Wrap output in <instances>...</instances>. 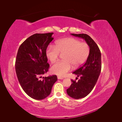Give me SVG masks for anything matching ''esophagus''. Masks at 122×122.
Returning a JSON list of instances; mask_svg holds the SVG:
<instances>
[{"label":"esophagus","instance_id":"1","mask_svg":"<svg viewBox=\"0 0 122 122\" xmlns=\"http://www.w3.org/2000/svg\"><path fill=\"white\" fill-rule=\"evenodd\" d=\"M57 77H58V79H60V80H63V77H61V76H58Z\"/></svg>","mask_w":122,"mask_h":122}]
</instances>
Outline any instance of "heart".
<instances>
[{
  "mask_svg": "<svg viewBox=\"0 0 122 122\" xmlns=\"http://www.w3.org/2000/svg\"><path fill=\"white\" fill-rule=\"evenodd\" d=\"M90 53V48L86 42L73 38H66L56 42V45H50L46 54L49 61L54 63L60 55L63 54V61H59L51 67L52 73L60 76H65L71 70L72 65L74 67L83 64Z\"/></svg>",
  "mask_w": 122,
  "mask_h": 122,
  "instance_id": "heart-1",
  "label": "heart"
}]
</instances>
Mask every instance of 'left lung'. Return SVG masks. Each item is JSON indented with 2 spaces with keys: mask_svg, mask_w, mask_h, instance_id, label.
I'll return each instance as SVG.
<instances>
[{
  "mask_svg": "<svg viewBox=\"0 0 122 122\" xmlns=\"http://www.w3.org/2000/svg\"><path fill=\"white\" fill-rule=\"evenodd\" d=\"M72 36L83 39L89 45L90 53L85 63L73 72L80 76L78 81L71 80L72 83L66 90L70 97L75 98H83L92 91L98 80L101 71V54L94 41L86 34H74Z\"/></svg>",
  "mask_w": 122,
  "mask_h": 122,
  "instance_id": "left-lung-1",
  "label": "left lung"
}]
</instances>
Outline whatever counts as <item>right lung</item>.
I'll list each match as a JSON object with an SVG mask.
<instances>
[{
	"mask_svg": "<svg viewBox=\"0 0 122 122\" xmlns=\"http://www.w3.org/2000/svg\"><path fill=\"white\" fill-rule=\"evenodd\" d=\"M53 33L31 36L18 50L15 69L18 81L25 93L35 100H43L48 97L58 79L56 75L42 77L50 66L46 52L53 39Z\"/></svg>",
	"mask_w": 122,
	"mask_h": 122,
	"instance_id": "1",
	"label": "right lung"
}]
</instances>
